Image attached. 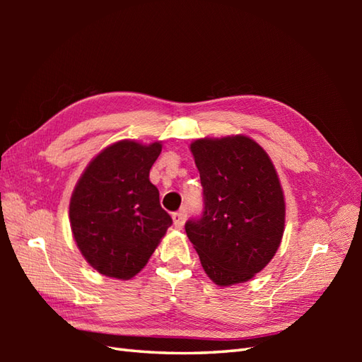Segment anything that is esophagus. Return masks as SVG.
<instances>
[{"label":"esophagus","mask_w":362,"mask_h":362,"mask_svg":"<svg viewBox=\"0 0 362 362\" xmlns=\"http://www.w3.org/2000/svg\"><path fill=\"white\" fill-rule=\"evenodd\" d=\"M185 221H187V213L185 211L173 213V222H174V227L177 230H182L183 228V224H185Z\"/></svg>","instance_id":"1"}]
</instances>
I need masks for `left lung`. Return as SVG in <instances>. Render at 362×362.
Listing matches in <instances>:
<instances>
[{"mask_svg":"<svg viewBox=\"0 0 362 362\" xmlns=\"http://www.w3.org/2000/svg\"><path fill=\"white\" fill-rule=\"evenodd\" d=\"M204 187V214L185 224L205 274L218 286L253 279L280 247L283 188L271 157L245 135L189 144Z\"/></svg>","mask_w":362,"mask_h":362,"instance_id":"8db88e82","label":"left lung"}]
</instances>
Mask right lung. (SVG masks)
<instances>
[{
	"label": "right lung",
	"instance_id": "1",
	"mask_svg": "<svg viewBox=\"0 0 362 362\" xmlns=\"http://www.w3.org/2000/svg\"><path fill=\"white\" fill-rule=\"evenodd\" d=\"M160 152L161 141H117L90 161L76 183L70 199L73 238L99 274L132 279L173 224L149 180Z\"/></svg>",
	"mask_w": 362,
	"mask_h": 362
}]
</instances>
